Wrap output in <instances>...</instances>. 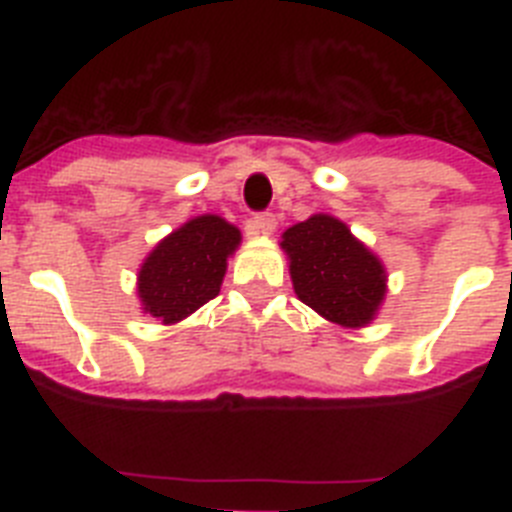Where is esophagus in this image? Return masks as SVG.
I'll return each mask as SVG.
<instances>
[{
	"instance_id": "obj_1",
	"label": "esophagus",
	"mask_w": 512,
	"mask_h": 512,
	"mask_svg": "<svg viewBox=\"0 0 512 512\" xmlns=\"http://www.w3.org/2000/svg\"><path fill=\"white\" fill-rule=\"evenodd\" d=\"M277 228V215L274 212H256L251 220V233H259V235H269L274 233Z\"/></svg>"
}]
</instances>
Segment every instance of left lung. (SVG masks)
I'll return each mask as SVG.
<instances>
[{
  "instance_id": "1",
  "label": "left lung",
  "mask_w": 512,
  "mask_h": 512,
  "mask_svg": "<svg viewBox=\"0 0 512 512\" xmlns=\"http://www.w3.org/2000/svg\"><path fill=\"white\" fill-rule=\"evenodd\" d=\"M289 274L305 305L338 325L369 323L384 297V269L351 230L330 215H312L284 233Z\"/></svg>"
}]
</instances>
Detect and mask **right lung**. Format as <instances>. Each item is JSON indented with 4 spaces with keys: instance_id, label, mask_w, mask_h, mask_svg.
Segmentation results:
<instances>
[{
    "instance_id": "add662e5",
    "label": "right lung",
    "mask_w": 512,
    "mask_h": 512,
    "mask_svg": "<svg viewBox=\"0 0 512 512\" xmlns=\"http://www.w3.org/2000/svg\"><path fill=\"white\" fill-rule=\"evenodd\" d=\"M238 241V228L217 215L194 217L174 230L153 248L138 274L143 310L164 323H176L215 300Z\"/></svg>"
}]
</instances>
